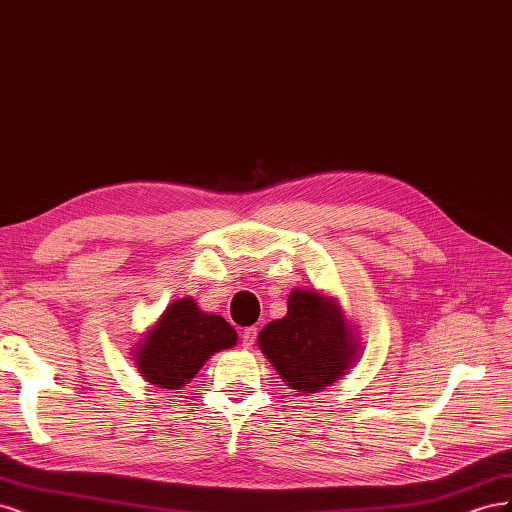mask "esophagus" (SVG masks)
I'll return each instance as SVG.
<instances>
[{"label": "esophagus", "instance_id": "1", "mask_svg": "<svg viewBox=\"0 0 512 512\" xmlns=\"http://www.w3.org/2000/svg\"><path fill=\"white\" fill-rule=\"evenodd\" d=\"M256 333H258V329H256V327H247V329H243V335H241L243 348H252V346H254V342H256Z\"/></svg>", "mask_w": 512, "mask_h": 512}]
</instances>
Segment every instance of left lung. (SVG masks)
Here are the masks:
<instances>
[{"instance_id": "8db88e82", "label": "left lung", "mask_w": 512, "mask_h": 512, "mask_svg": "<svg viewBox=\"0 0 512 512\" xmlns=\"http://www.w3.org/2000/svg\"><path fill=\"white\" fill-rule=\"evenodd\" d=\"M258 348L297 393L331 386L359 356L356 333L339 303L303 288L290 292L288 314L260 331Z\"/></svg>"}]
</instances>
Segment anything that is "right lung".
I'll use <instances>...</instances> for the list:
<instances>
[{
    "label": "right lung",
    "mask_w": 512,
    "mask_h": 512,
    "mask_svg": "<svg viewBox=\"0 0 512 512\" xmlns=\"http://www.w3.org/2000/svg\"><path fill=\"white\" fill-rule=\"evenodd\" d=\"M237 344V331L215 314H205L192 297L173 301L134 348L141 376L160 389H181L211 354Z\"/></svg>",
    "instance_id": "1"
}]
</instances>
